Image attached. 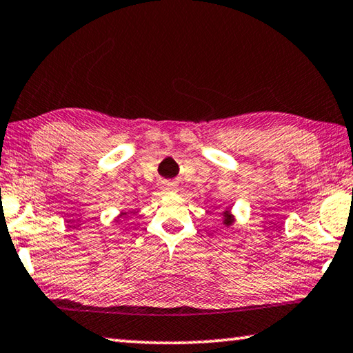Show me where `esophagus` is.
Listing matches in <instances>:
<instances>
[{
    "label": "esophagus",
    "mask_w": 353,
    "mask_h": 353,
    "mask_svg": "<svg viewBox=\"0 0 353 353\" xmlns=\"http://www.w3.org/2000/svg\"><path fill=\"white\" fill-rule=\"evenodd\" d=\"M165 190H172V188H174V187H172V183L171 182H165Z\"/></svg>",
    "instance_id": "1"
}]
</instances>
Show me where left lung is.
I'll return each instance as SVG.
<instances>
[{
	"instance_id": "8db88e82",
	"label": "left lung",
	"mask_w": 353,
	"mask_h": 353,
	"mask_svg": "<svg viewBox=\"0 0 353 353\" xmlns=\"http://www.w3.org/2000/svg\"><path fill=\"white\" fill-rule=\"evenodd\" d=\"M223 216H225V225H226V226L231 225L232 220H231V215H229V212H228V210L225 212V214H223Z\"/></svg>"
}]
</instances>
